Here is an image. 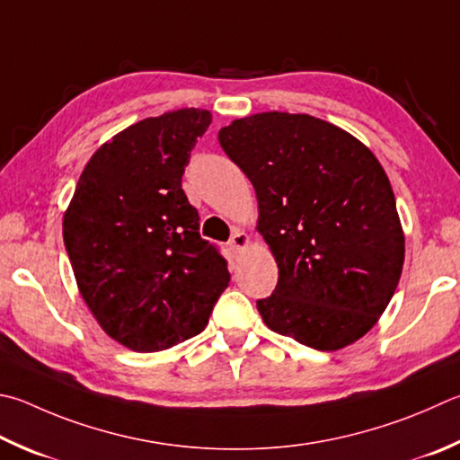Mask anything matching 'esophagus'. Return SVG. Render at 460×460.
<instances>
[{
  "label": "esophagus",
  "instance_id": "esophagus-1",
  "mask_svg": "<svg viewBox=\"0 0 460 460\" xmlns=\"http://www.w3.org/2000/svg\"><path fill=\"white\" fill-rule=\"evenodd\" d=\"M247 243H249L247 233L241 231V229H233L231 239H229V249H231V252H241V249H243Z\"/></svg>",
  "mask_w": 460,
  "mask_h": 460
}]
</instances>
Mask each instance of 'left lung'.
Masks as SVG:
<instances>
[{
    "instance_id": "left-lung-1",
    "label": "left lung",
    "mask_w": 460,
    "mask_h": 460,
    "mask_svg": "<svg viewBox=\"0 0 460 460\" xmlns=\"http://www.w3.org/2000/svg\"><path fill=\"white\" fill-rule=\"evenodd\" d=\"M219 143L252 181L257 231L279 267L273 294L257 299L267 328L322 352L354 344L386 310L404 263L378 158L310 114L233 120Z\"/></svg>"
}]
</instances>
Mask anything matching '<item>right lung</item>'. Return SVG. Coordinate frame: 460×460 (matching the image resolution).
Here are the masks:
<instances>
[{
  "label": "right lung",
  "mask_w": 460,
  "mask_h": 460,
  "mask_svg": "<svg viewBox=\"0 0 460 460\" xmlns=\"http://www.w3.org/2000/svg\"><path fill=\"white\" fill-rule=\"evenodd\" d=\"M211 112L145 119L100 146L64 215V245L90 312L135 352H158L205 330L229 286L219 249L199 233L182 172Z\"/></svg>",
  "instance_id": "obj_1"
}]
</instances>
